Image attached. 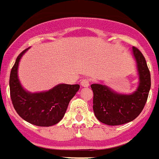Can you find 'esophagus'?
<instances>
[{"label": "esophagus", "instance_id": "34e87169", "mask_svg": "<svg viewBox=\"0 0 159 159\" xmlns=\"http://www.w3.org/2000/svg\"><path fill=\"white\" fill-rule=\"evenodd\" d=\"M81 85L84 87V88H88L89 87V80L85 78V79L82 80V82H81Z\"/></svg>", "mask_w": 159, "mask_h": 159}]
</instances>
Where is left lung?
Segmentation results:
<instances>
[{"mask_svg":"<svg viewBox=\"0 0 159 159\" xmlns=\"http://www.w3.org/2000/svg\"><path fill=\"white\" fill-rule=\"evenodd\" d=\"M132 55L136 61L138 86L132 93H117L102 83L92 84L93 112L96 118L108 125H120L132 121L144 108L151 88V76L144 56L135 47Z\"/></svg>","mask_w":159,"mask_h":159,"instance_id":"1","label":"left lung"}]
</instances>
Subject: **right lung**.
<instances>
[{"label":"right lung","mask_w":159,"mask_h":159,"mask_svg":"<svg viewBox=\"0 0 159 159\" xmlns=\"http://www.w3.org/2000/svg\"><path fill=\"white\" fill-rule=\"evenodd\" d=\"M29 49L17 56L11 70V98L15 110L24 120L38 126H51L64 117L70 99L79 90L80 86L61 83L48 91H27L20 83L17 73L20 60Z\"/></svg>","instance_id":"obj_1"}]
</instances>
